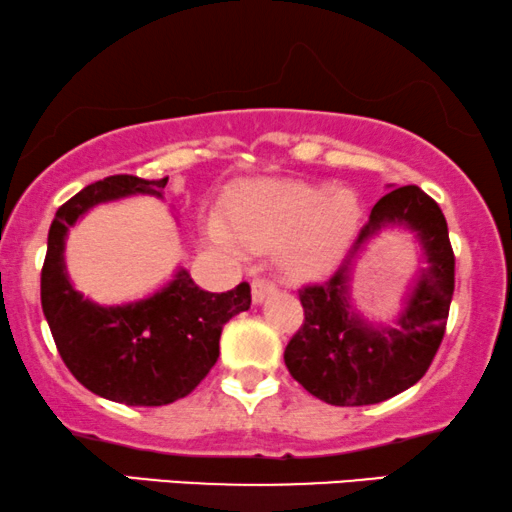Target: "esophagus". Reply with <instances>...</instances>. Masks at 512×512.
<instances>
[{"label":"esophagus","mask_w":512,"mask_h":512,"mask_svg":"<svg viewBox=\"0 0 512 512\" xmlns=\"http://www.w3.org/2000/svg\"><path fill=\"white\" fill-rule=\"evenodd\" d=\"M276 286L274 281H267V279H255L252 281V303L260 305L264 298H267L269 293H274Z\"/></svg>","instance_id":"esophagus-1"}]
</instances>
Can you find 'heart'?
Listing matches in <instances>:
<instances>
[{"instance_id": "heart-1", "label": "heart", "mask_w": 512, "mask_h": 512, "mask_svg": "<svg viewBox=\"0 0 512 512\" xmlns=\"http://www.w3.org/2000/svg\"><path fill=\"white\" fill-rule=\"evenodd\" d=\"M362 207L353 190L300 181H250L229 197V221L209 214L205 236L214 248L243 255L274 248L295 276H319L343 260L360 229Z\"/></svg>"}]
</instances>
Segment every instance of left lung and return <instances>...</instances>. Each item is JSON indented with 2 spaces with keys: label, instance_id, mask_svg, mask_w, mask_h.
Here are the masks:
<instances>
[{
  "label": "left lung",
  "instance_id": "obj_1",
  "mask_svg": "<svg viewBox=\"0 0 512 512\" xmlns=\"http://www.w3.org/2000/svg\"><path fill=\"white\" fill-rule=\"evenodd\" d=\"M386 228L415 232L425 267L404 296L399 317L381 325L352 305L349 281L359 252ZM453 288L455 257L441 207L417 186L393 188L372 207L336 274L298 291L305 324L283 353L288 372L329 405H372L398 396L432 365Z\"/></svg>",
  "mask_w": 512,
  "mask_h": 512
}]
</instances>
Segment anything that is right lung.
<instances>
[{
  "instance_id": "right-lung-1",
  "label": "right lung",
  "mask_w": 512,
  "mask_h": 512,
  "mask_svg": "<svg viewBox=\"0 0 512 512\" xmlns=\"http://www.w3.org/2000/svg\"><path fill=\"white\" fill-rule=\"evenodd\" d=\"M169 178L109 176L59 207L49 226L42 267V312L61 360L85 389L123 405H166L188 396L219 357L224 324L250 310V286L202 291L183 267L143 300L100 305L76 291L66 272V236L102 202L131 195L162 197Z\"/></svg>"
}]
</instances>
